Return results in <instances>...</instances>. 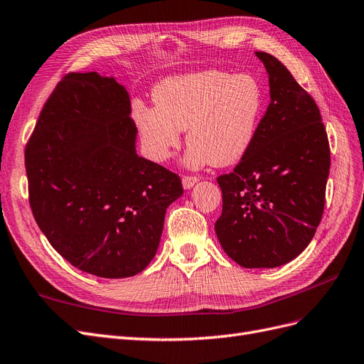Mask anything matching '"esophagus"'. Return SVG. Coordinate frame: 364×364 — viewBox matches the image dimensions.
Instances as JSON below:
<instances>
[{
	"label": "esophagus",
	"instance_id": "obj_1",
	"mask_svg": "<svg viewBox=\"0 0 364 364\" xmlns=\"http://www.w3.org/2000/svg\"><path fill=\"white\" fill-rule=\"evenodd\" d=\"M197 182H199V178H197V176H183V179H182V185L185 190L193 188Z\"/></svg>",
	"mask_w": 364,
	"mask_h": 364
}]
</instances>
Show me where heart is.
Instances as JSON below:
<instances>
[{"instance_id": "obj_1", "label": "heart", "mask_w": 364, "mask_h": 364, "mask_svg": "<svg viewBox=\"0 0 364 364\" xmlns=\"http://www.w3.org/2000/svg\"><path fill=\"white\" fill-rule=\"evenodd\" d=\"M155 107L134 112L147 155L167 161L186 129V164L230 165L246 155L257 135L264 90L255 75L208 70L170 77L153 92Z\"/></svg>"}]
</instances>
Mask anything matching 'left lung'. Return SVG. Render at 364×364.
Listing matches in <instances>:
<instances>
[{
	"label": "left lung",
	"instance_id": "1",
	"mask_svg": "<svg viewBox=\"0 0 364 364\" xmlns=\"http://www.w3.org/2000/svg\"><path fill=\"white\" fill-rule=\"evenodd\" d=\"M255 54L269 74L270 105L246 155L232 173L217 178L223 211L215 234L241 267L272 269L294 259L313 240L331 153L313 97L277 58Z\"/></svg>",
	"mask_w": 364,
	"mask_h": 364
}]
</instances>
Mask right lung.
I'll use <instances>...</instances> for the list:
<instances>
[{"instance_id": "right-lung-1", "label": "right lung", "mask_w": 364, "mask_h": 364, "mask_svg": "<svg viewBox=\"0 0 364 364\" xmlns=\"http://www.w3.org/2000/svg\"><path fill=\"white\" fill-rule=\"evenodd\" d=\"M130 98L114 77L70 73L26 146L28 202L43 235L74 267L127 278L155 257L181 178L136 155Z\"/></svg>"}]
</instances>
